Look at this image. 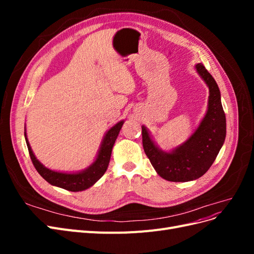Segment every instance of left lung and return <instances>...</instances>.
Returning <instances> with one entry per match:
<instances>
[{
    "instance_id": "8db88e82",
    "label": "left lung",
    "mask_w": 254,
    "mask_h": 254,
    "mask_svg": "<svg viewBox=\"0 0 254 254\" xmlns=\"http://www.w3.org/2000/svg\"><path fill=\"white\" fill-rule=\"evenodd\" d=\"M195 67L210 92L206 113L195 132L178 147L166 152L153 143L147 128L142 126L146 156L158 175L167 181L187 182L200 178L213 164L226 139V115L219 88L202 64Z\"/></svg>"
}]
</instances>
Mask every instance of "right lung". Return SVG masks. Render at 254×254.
Listing matches in <instances>:
<instances>
[{"label":"right lung","instance_id":"1","mask_svg":"<svg viewBox=\"0 0 254 254\" xmlns=\"http://www.w3.org/2000/svg\"><path fill=\"white\" fill-rule=\"evenodd\" d=\"M123 124H124V121H121L107 131L94 162L88 168H86V170L73 174L52 171L50 168L45 167L43 164H41L35 157L32 148H30V145L26 136V129L24 131V135L30 159H32V162L37 172L40 174L42 178L44 180H47L50 184H52V186H55L71 191H80L93 186V184L97 180L101 179L102 176L106 173L110 162L112 147L120 133V130L122 129Z\"/></svg>","mask_w":254,"mask_h":254}]
</instances>
